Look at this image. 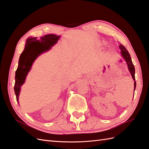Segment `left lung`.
Segmentation results:
<instances>
[{"label": "left lung", "mask_w": 149, "mask_h": 149, "mask_svg": "<svg viewBox=\"0 0 149 149\" xmlns=\"http://www.w3.org/2000/svg\"><path fill=\"white\" fill-rule=\"evenodd\" d=\"M119 47H120V49H121V55L123 56V57L126 60V62H127V63L128 65V69H129L133 81H135V67H134V65H133V64L132 63L130 55V53L127 51V49H126V48L124 47L123 45L120 44V45L119 46ZM135 87H136V81H135V82H134V91H135Z\"/></svg>", "instance_id": "8db88e82"}]
</instances>
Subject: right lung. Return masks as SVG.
Masks as SVG:
<instances>
[{
	"mask_svg": "<svg viewBox=\"0 0 149 149\" xmlns=\"http://www.w3.org/2000/svg\"><path fill=\"white\" fill-rule=\"evenodd\" d=\"M59 38L60 36L50 34L41 37L39 39L37 38H29L26 40L25 48L19 60L15 76L14 92L17 102L21 86L24 84L26 75L31 69L33 62L42 53L49 50L56 43Z\"/></svg>",
	"mask_w": 149,
	"mask_h": 149,
	"instance_id": "add662e5",
	"label": "right lung"
}]
</instances>
